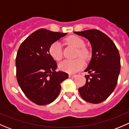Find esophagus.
I'll return each mask as SVG.
<instances>
[{"label":"esophagus","mask_w":129,"mask_h":129,"mask_svg":"<svg viewBox=\"0 0 129 129\" xmlns=\"http://www.w3.org/2000/svg\"><path fill=\"white\" fill-rule=\"evenodd\" d=\"M76 75H75V74H69V76L70 78H74L75 77H76Z\"/></svg>","instance_id":"esophagus-1"}]
</instances>
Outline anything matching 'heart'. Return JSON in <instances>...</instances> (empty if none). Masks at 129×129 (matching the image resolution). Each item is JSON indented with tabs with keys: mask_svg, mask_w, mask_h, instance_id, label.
Returning a JSON list of instances; mask_svg holds the SVG:
<instances>
[{
	"mask_svg": "<svg viewBox=\"0 0 129 129\" xmlns=\"http://www.w3.org/2000/svg\"><path fill=\"white\" fill-rule=\"evenodd\" d=\"M67 42L78 49L77 56L86 58L89 57V51L85 48V44L84 40L78 36H72L67 39ZM50 55L55 60H60L62 58V46L59 42H53L49 49ZM85 62L83 58H78L75 60H65L59 63L60 69L68 73H75L84 67Z\"/></svg>",
	"mask_w": 129,
	"mask_h": 129,
	"instance_id": "1",
	"label": "heart"
}]
</instances>
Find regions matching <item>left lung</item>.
Returning a JSON list of instances; mask_svg holds the SVG:
<instances>
[{
    "label": "left lung",
    "instance_id": "1",
    "mask_svg": "<svg viewBox=\"0 0 129 129\" xmlns=\"http://www.w3.org/2000/svg\"><path fill=\"white\" fill-rule=\"evenodd\" d=\"M90 42L92 55L85 72L86 83L79 92L84 101L99 104L106 100L115 89L120 71L119 50L107 35L97 29L74 32Z\"/></svg>",
    "mask_w": 129,
    "mask_h": 129
}]
</instances>
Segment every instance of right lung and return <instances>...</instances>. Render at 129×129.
Wrapping results in <instances>:
<instances>
[{
	"mask_svg": "<svg viewBox=\"0 0 129 129\" xmlns=\"http://www.w3.org/2000/svg\"><path fill=\"white\" fill-rule=\"evenodd\" d=\"M67 33L40 28L30 35L18 49L15 59L18 84L26 97L39 105L50 104L58 97L60 84L68 79L66 72L58 71L50 55V45Z\"/></svg>",
	"mask_w": 129,
	"mask_h": 129,
	"instance_id": "obj_1",
	"label": "right lung"
}]
</instances>
